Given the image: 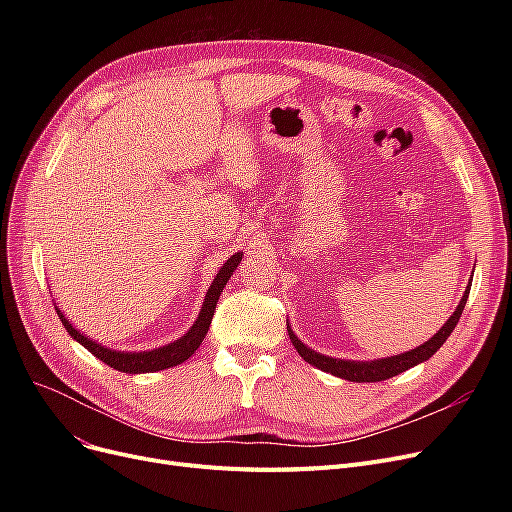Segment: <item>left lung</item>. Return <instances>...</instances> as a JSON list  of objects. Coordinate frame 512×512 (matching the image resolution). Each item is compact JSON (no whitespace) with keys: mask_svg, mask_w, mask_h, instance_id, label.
<instances>
[{"mask_svg":"<svg viewBox=\"0 0 512 512\" xmlns=\"http://www.w3.org/2000/svg\"><path fill=\"white\" fill-rule=\"evenodd\" d=\"M469 286L463 294V299L459 303V307L454 309V313L448 317L446 324L429 338L427 342H423L421 346L413 348V351H407V353H400V355H394V357H386V359H375V361H346V359H334V357H326L321 353H315L313 348L305 346L297 334H294L288 326V336L294 344V348H297L299 355L315 365L317 369L321 371H328L332 375H336V378H342V380H348V382H384L388 378H394V375L407 371L423 361H427L429 357H432L436 351H440V346L446 342V338L452 334V330L456 328V324H459V319L463 315V309L467 305V299H469Z\"/></svg>","mask_w":512,"mask_h":512,"instance_id":"8db88e82","label":"left lung"}]
</instances>
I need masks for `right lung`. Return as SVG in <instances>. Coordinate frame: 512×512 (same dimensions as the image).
<instances>
[{"label":"right lung","mask_w":512,"mask_h":512,"mask_svg":"<svg viewBox=\"0 0 512 512\" xmlns=\"http://www.w3.org/2000/svg\"><path fill=\"white\" fill-rule=\"evenodd\" d=\"M242 259V253H234L224 265L222 270L215 274V280L211 282L207 294H205V301H203V307H201V313L197 317L195 324L191 326V330H188L182 338L166 344V346H159V348H153V351H141V353H126V351H112V348L107 346H101L99 342L91 340L87 334H80L70 321L68 317L56 307V313L60 317V321L64 324V328L68 330V334L83 344L87 351L91 355H95L99 361H103L105 365H110L122 373H151V371H159V369H168V367H176L180 363H184L188 357L195 355L197 348L201 346L207 330H209V324L213 319V313H215V305H218V299L220 294L224 290V286L228 284L232 272L238 267Z\"/></svg>","instance_id":"1"}]
</instances>
